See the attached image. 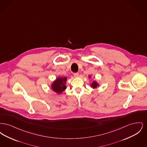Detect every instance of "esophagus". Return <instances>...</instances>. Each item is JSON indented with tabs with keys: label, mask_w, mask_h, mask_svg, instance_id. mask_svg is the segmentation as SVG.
<instances>
[{
	"label": "esophagus",
	"mask_w": 147,
	"mask_h": 147,
	"mask_svg": "<svg viewBox=\"0 0 147 147\" xmlns=\"http://www.w3.org/2000/svg\"><path fill=\"white\" fill-rule=\"evenodd\" d=\"M74 76L75 78H78V77H79V73H74Z\"/></svg>",
	"instance_id": "34e87169"
}]
</instances>
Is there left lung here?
<instances>
[{
    "instance_id": "8db88e82",
    "label": "left lung",
    "mask_w": 147,
    "mask_h": 147,
    "mask_svg": "<svg viewBox=\"0 0 147 147\" xmlns=\"http://www.w3.org/2000/svg\"><path fill=\"white\" fill-rule=\"evenodd\" d=\"M89 78H90L91 76H89ZM99 85H100V84H98V82L96 81L95 80H94L92 82V83L90 84V86H91L92 89H96L99 86Z\"/></svg>"
}]
</instances>
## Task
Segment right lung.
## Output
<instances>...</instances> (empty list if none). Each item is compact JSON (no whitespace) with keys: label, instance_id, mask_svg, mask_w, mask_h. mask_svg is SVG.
<instances>
[{"label":"right lung","instance_id":"obj_1","mask_svg":"<svg viewBox=\"0 0 147 147\" xmlns=\"http://www.w3.org/2000/svg\"><path fill=\"white\" fill-rule=\"evenodd\" d=\"M67 77H57L51 84V89L57 94H62L67 88Z\"/></svg>","mask_w":147,"mask_h":147}]
</instances>
